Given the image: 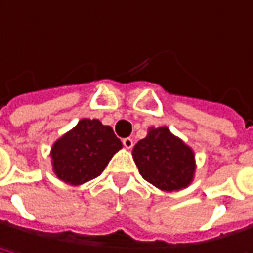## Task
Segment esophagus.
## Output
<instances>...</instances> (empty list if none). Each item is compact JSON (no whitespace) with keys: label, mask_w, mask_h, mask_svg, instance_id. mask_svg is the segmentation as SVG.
<instances>
[{"label":"esophagus","mask_w":253,"mask_h":253,"mask_svg":"<svg viewBox=\"0 0 253 253\" xmlns=\"http://www.w3.org/2000/svg\"><path fill=\"white\" fill-rule=\"evenodd\" d=\"M123 146H125L126 149H131V148H133V139H131V137H125V139H123Z\"/></svg>","instance_id":"esophagus-1"}]
</instances>
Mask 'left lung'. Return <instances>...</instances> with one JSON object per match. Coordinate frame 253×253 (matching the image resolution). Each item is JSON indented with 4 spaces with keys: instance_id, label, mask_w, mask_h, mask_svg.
<instances>
[{
    "instance_id": "obj_1",
    "label": "left lung",
    "mask_w": 253,
    "mask_h": 253,
    "mask_svg": "<svg viewBox=\"0 0 253 253\" xmlns=\"http://www.w3.org/2000/svg\"><path fill=\"white\" fill-rule=\"evenodd\" d=\"M133 160L140 176L166 192L187 187L195 176L193 151L166 126L148 130L134 145Z\"/></svg>"
}]
</instances>
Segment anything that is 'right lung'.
Wrapping results in <instances>:
<instances>
[{"label":"right lung","mask_w":253,"mask_h":253,"mask_svg":"<svg viewBox=\"0 0 253 253\" xmlns=\"http://www.w3.org/2000/svg\"><path fill=\"white\" fill-rule=\"evenodd\" d=\"M122 146L111 127L83 119L52 145V170L69 184H83L99 176Z\"/></svg>","instance_id":"obj_1"}]
</instances>
